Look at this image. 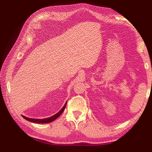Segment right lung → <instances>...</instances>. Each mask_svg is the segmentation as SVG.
Returning <instances> with one entry per match:
<instances>
[{
  "label": "right lung",
  "instance_id": "1",
  "mask_svg": "<svg viewBox=\"0 0 152 152\" xmlns=\"http://www.w3.org/2000/svg\"><path fill=\"white\" fill-rule=\"evenodd\" d=\"M66 103H65V104L64 105V107H63V108L59 111V112H58L56 114L54 115L53 116L49 117V118H43V119H35V118H28V117H26L25 116H23L22 117H23L25 120L31 122H35V123H39V124H46V123H49V122H51L53 121H54V120H56L57 118H58L59 116L61 115V114L63 112L64 110H65V107H66Z\"/></svg>",
  "mask_w": 152,
  "mask_h": 152
}]
</instances>
